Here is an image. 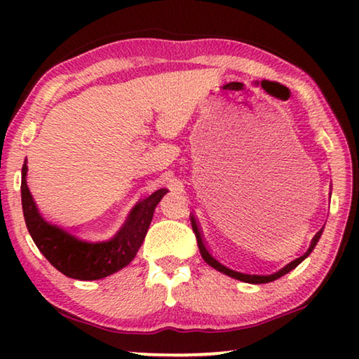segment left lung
I'll use <instances>...</instances> for the list:
<instances>
[{
	"instance_id": "1",
	"label": "left lung",
	"mask_w": 359,
	"mask_h": 359,
	"mask_svg": "<svg viewBox=\"0 0 359 359\" xmlns=\"http://www.w3.org/2000/svg\"><path fill=\"white\" fill-rule=\"evenodd\" d=\"M190 220H191V228L194 231V236H196L198 239V247H199V252H201V257L203 259L208 263L209 266L214 267V269H217L218 272H223V274H226L229 277L236 278V280H241V282H245V283H255V285H259V283H269V282H274L277 280V278H280L282 276L288 274L290 271H293L296 266H299L304 259H306L309 255L312 253V250L315 248V245H317V242L320 241L321 238V233H323V229H320L317 234H315V238L312 239L311 242V247H309V250L302 255V257L296 258L291 261V263H288L287 266H283L282 269H278L277 272H274V274H266V276H259V274H245V272H239V271H233L229 269V267H226L224 264H222L220 261H218L217 258L212 257V253L208 250V247H205L204 241H203V236H201V231H199V226L196 223V218H194L193 215H190Z\"/></svg>"
}]
</instances>
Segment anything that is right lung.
<instances>
[{"label":"right lung","instance_id":"add662e5","mask_svg":"<svg viewBox=\"0 0 359 359\" xmlns=\"http://www.w3.org/2000/svg\"><path fill=\"white\" fill-rule=\"evenodd\" d=\"M27 161L22 168L23 217L36 247L55 269L76 280H98L114 274L135 259L147 234L154 212L168 193L160 188L131 209L128 218L112 239L88 242L65 228L47 222L39 214L27 185Z\"/></svg>","mask_w":359,"mask_h":359}]
</instances>
